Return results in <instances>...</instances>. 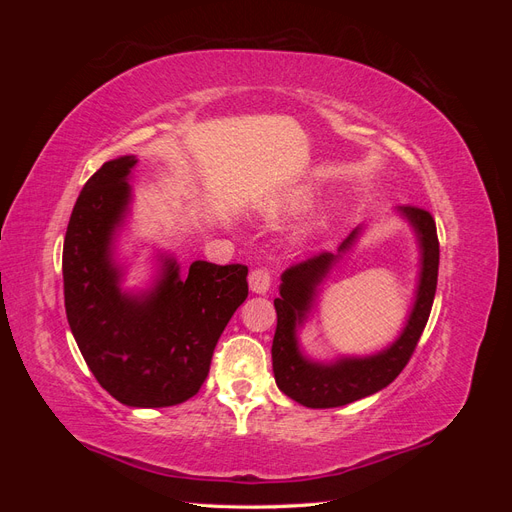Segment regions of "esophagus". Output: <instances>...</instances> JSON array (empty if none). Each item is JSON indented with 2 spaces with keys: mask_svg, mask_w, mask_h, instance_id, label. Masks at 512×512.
I'll list each match as a JSON object with an SVG mask.
<instances>
[{
  "mask_svg": "<svg viewBox=\"0 0 512 512\" xmlns=\"http://www.w3.org/2000/svg\"><path fill=\"white\" fill-rule=\"evenodd\" d=\"M250 288L258 294H265L271 288V271L267 267H256L250 271Z\"/></svg>",
  "mask_w": 512,
  "mask_h": 512,
  "instance_id": "1",
  "label": "esophagus"
}]
</instances>
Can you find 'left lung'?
Wrapping results in <instances>:
<instances>
[{"mask_svg": "<svg viewBox=\"0 0 512 512\" xmlns=\"http://www.w3.org/2000/svg\"><path fill=\"white\" fill-rule=\"evenodd\" d=\"M401 211L414 224L418 239H421L423 269L416 303L406 329L397 342L382 354L369 356V359H344L335 365H318L305 361L297 350L294 329H297V322H301L307 312L314 286L322 280L324 273L329 271L339 254L320 252L301 262H294L292 267L284 271L280 297L273 301L277 312V327L273 335L271 356L275 382L280 386V391L286 393L290 399L299 401V404L307 408L346 406L356 399L374 395L384 389V386H389L412 359L418 339H421L425 324L429 320L433 297H436L440 243L436 220L431 218L429 211L412 205ZM354 235L356 230L339 245V252L350 247Z\"/></svg>", "mask_w": 512, "mask_h": 512, "instance_id": "1", "label": "left lung"}]
</instances>
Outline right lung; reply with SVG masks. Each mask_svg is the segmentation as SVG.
<instances>
[{
  "mask_svg": "<svg viewBox=\"0 0 512 512\" xmlns=\"http://www.w3.org/2000/svg\"><path fill=\"white\" fill-rule=\"evenodd\" d=\"M134 164V156L102 164L76 198L61 258L66 316L104 391L132 408H166L207 380L215 344L247 297V267L196 260L179 277L166 260L145 299L121 294L111 237L128 207Z\"/></svg>",
  "mask_w": 512,
  "mask_h": 512,
  "instance_id": "add662e5",
  "label": "right lung"
}]
</instances>
